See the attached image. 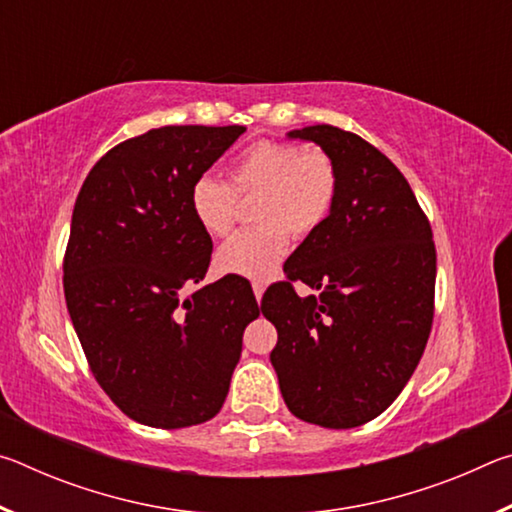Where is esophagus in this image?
Segmentation results:
<instances>
[{
	"label": "esophagus",
	"instance_id": "obj_1",
	"mask_svg": "<svg viewBox=\"0 0 512 512\" xmlns=\"http://www.w3.org/2000/svg\"><path fill=\"white\" fill-rule=\"evenodd\" d=\"M253 291H255V298H257V302H262V298H264V284L255 282V284H253Z\"/></svg>",
	"mask_w": 512,
	"mask_h": 512
}]
</instances>
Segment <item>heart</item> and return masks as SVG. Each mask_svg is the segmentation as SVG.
Instances as JSON below:
<instances>
[{
	"mask_svg": "<svg viewBox=\"0 0 512 512\" xmlns=\"http://www.w3.org/2000/svg\"><path fill=\"white\" fill-rule=\"evenodd\" d=\"M339 173L320 151L289 142H257L241 151L228 169V183L201 176L189 189L196 223L210 237H225L237 219V198L257 196V228L239 232L216 250L221 275L268 280L287 253V235L309 237L332 212Z\"/></svg>",
	"mask_w": 512,
	"mask_h": 512,
	"instance_id": "heart-1",
	"label": "heart"
}]
</instances>
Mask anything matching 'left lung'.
<instances>
[{
	"label": "left lung",
	"mask_w": 512,
	"mask_h": 512,
	"mask_svg": "<svg viewBox=\"0 0 512 512\" xmlns=\"http://www.w3.org/2000/svg\"><path fill=\"white\" fill-rule=\"evenodd\" d=\"M334 162L339 192L327 221L293 250L289 280L264 293L277 329L271 363L296 418L352 429L402 393L427 345L436 287L431 225L400 169L336 126L287 133ZM291 281L318 290L300 299Z\"/></svg>",
	"instance_id": "obj_1"
}]
</instances>
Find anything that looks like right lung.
<instances>
[{
	"label": "right lung",
	"instance_id": "obj_1",
	"mask_svg": "<svg viewBox=\"0 0 512 512\" xmlns=\"http://www.w3.org/2000/svg\"><path fill=\"white\" fill-rule=\"evenodd\" d=\"M244 126H162L110 149L76 198L65 300L94 377L128 418L183 429L214 418L259 316L241 280L205 284L212 239L189 189Z\"/></svg>",
	"mask_w": 512,
	"mask_h": 512
}]
</instances>
